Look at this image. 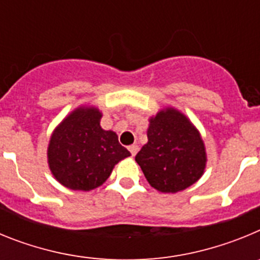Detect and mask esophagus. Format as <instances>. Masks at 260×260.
Listing matches in <instances>:
<instances>
[{
    "instance_id": "obj_1",
    "label": "esophagus",
    "mask_w": 260,
    "mask_h": 260,
    "mask_svg": "<svg viewBox=\"0 0 260 260\" xmlns=\"http://www.w3.org/2000/svg\"><path fill=\"white\" fill-rule=\"evenodd\" d=\"M128 151H130L132 156H135L138 153V151H139V147L135 146V144H133V146H128Z\"/></svg>"
}]
</instances>
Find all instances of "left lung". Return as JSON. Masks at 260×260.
<instances>
[{"label": "left lung", "mask_w": 260, "mask_h": 260, "mask_svg": "<svg viewBox=\"0 0 260 260\" xmlns=\"http://www.w3.org/2000/svg\"><path fill=\"white\" fill-rule=\"evenodd\" d=\"M147 138L135 161L153 189L182 191L203 176L207 162L203 139L180 110L165 108L151 117Z\"/></svg>", "instance_id": "obj_1"}]
</instances>
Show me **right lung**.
<instances>
[{"instance_id":"right-lung-1","label":"right lung","mask_w":260,"mask_h":260,"mask_svg":"<svg viewBox=\"0 0 260 260\" xmlns=\"http://www.w3.org/2000/svg\"><path fill=\"white\" fill-rule=\"evenodd\" d=\"M102 112L79 107L54 128L48 146V164L61 185L89 191L102 186L114 165L130 152L112 130L100 126Z\"/></svg>"}]
</instances>
